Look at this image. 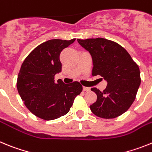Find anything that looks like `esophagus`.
<instances>
[{"instance_id": "1", "label": "esophagus", "mask_w": 152, "mask_h": 152, "mask_svg": "<svg viewBox=\"0 0 152 152\" xmlns=\"http://www.w3.org/2000/svg\"><path fill=\"white\" fill-rule=\"evenodd\" d=\"M83 91H89L90 88H88V87H83Z\"/></svg>"}]
</instances>
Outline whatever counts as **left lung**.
I'll list each match as a JSON object with an SVG mask.
<instances>
[{
    "label": "left lung",
    "instance_id": "left-lung-1",
    "mask_svg": "<svg viewBox=\"0 0 152 152\" xmlns=\"http://www.w3.org/2000/svg\"><path fill=\"white\" fill-rule=\"evenodd\" d=\"M77 42L92 58V75H100L107 82L100 91L96 88L97 99L90 106L99 117L113 119L128 110L134 102L141 84L139 66L126 49L115 42L96 38Z\"/></svg>",
    "mask_w": 152,
    "mask_h": 152
}]
</instances>
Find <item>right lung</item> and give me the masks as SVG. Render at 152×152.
Masks as SVG:
<instances>
[{"label": "right lung", "instance_id": "obj_1", "mask_svg": "<svg viewBox=\"0 0 152 152\" xmlns=\"http://www.w3.org/2000/svg\"><path fill=\"white\" fill-rule=\"evenodd\" d=\"M75 41L51 39L43 42L30 52L21 65L17 91L28 110L37 117L52 120L64 116L82 91L77 81L64 84L54 79L61 72L60 53Z\"/></svg>", "mask_w": 152, "mask_h": 152}]
</instances>
